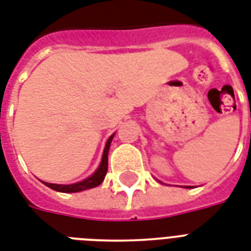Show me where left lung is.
<instances>
[{"label": "left lung", "instance_id": "left-lung-1", "mask_svg": "<svg viewBox=\"0 0 251 251\" xmlns=\"http://www.w3.org/2000/svg\"><path fill=\"white\" fill-rule=\"evenodd\" d=\"M185 188H191V187H185Z\"/></svg>", "mask_w": 251, "mask_h": 251}]
</instances>
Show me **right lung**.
<instances>
[{
	"label": "right lung",
	"mask_w": 251,
	"mask_h": 251,
	"mask_svg": "<svg viewBox=\"0 0 251 251\" xmlns=\"http://www.w3.org/2000/svg\"><path fill=\"white\" fill-rule=\"evenodd\" d=\"M114 137V134H112L109 139L106 141V145H105L104 152H102V158H101V162L99 164V167L96 170L91 176H88L87 179H84L81 181H77V183H74V184H53V183H46V181H42L43 184L50 187L53 191H57V192H64V194H74V192H81V191H85V189L95 188L97 185H100L105 179V175H106V171H108V152L109 147H110V143H112V139Z\"/></svg>",
	"instance_id": "right-lung-1"
}]
</instances>
